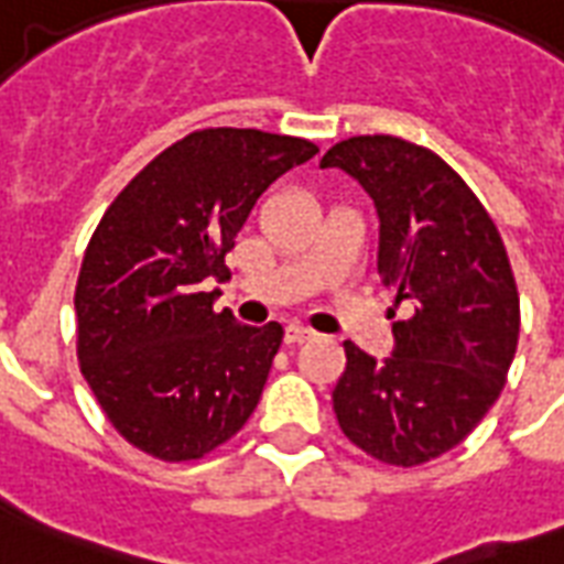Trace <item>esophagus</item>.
<instances>
[{"label":"esophagus","instance_id":"1","mask_svg":"<svg viewBox=\"0 0 564 564\" xmlns=\"http://www.w3.org/2000/svg\"><path fill=\"white\" fill-rule=\"evenodd\" d=\"M316 336V330H310V327L299 325V322H292V325H286V334H283V339H286V345H299V343H307V339H313Z\"/></svg>","mask_w":564,"mask_h":564}]
</instances>
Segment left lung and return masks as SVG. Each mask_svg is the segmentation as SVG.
<instances>
[{
	"label": "left lung",
	"mask_w": 564,
	"mask_h": 564,
	"mask_svg": "<svg viewBox=\"0 0 564 564\" xmlns=\"http://www.w3.org/2000/svg\"><path fill=\"white\" fill-rule=\"evenodd\" d=\"M339 166L375 198L377 274L394 290V354L345 343L334 412L377 463L415 468L456 447L498 401L518 348L521 304L507 246L474 189L436 152L401 137L336 143Z\"/></svg>",
	"instance_id": "left-lung-1"
}]
</instances>
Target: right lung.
Masks as SVG:
<instances>
[{"label": "right lung", "mask_w": 564, "mask_h": 564, "mask_svg": "<svg viewBox=\"0 0 564 564\" xmlns=\"http://www.w3.org/2000/svg\"><path fill=\"white\" fill-rule=\"evenodd\" d=\"M316 143L204 128L128 181L93 230L75 283V351L119 436L163 463L202 459L251 419L283 327L234 325L210 281L265 187Z\"/></svg>", "instance_id": "right-lung-1"}]
</instances>
